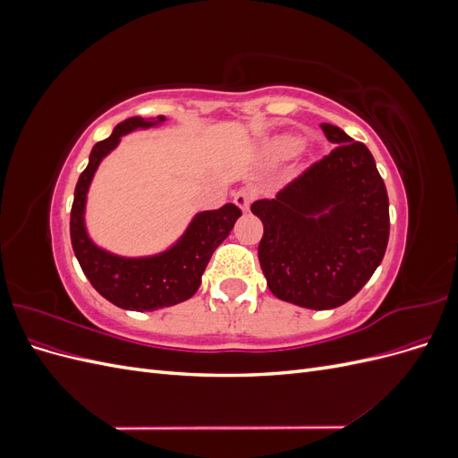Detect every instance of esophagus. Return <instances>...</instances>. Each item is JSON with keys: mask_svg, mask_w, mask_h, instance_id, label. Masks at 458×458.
I'll return each mask as SVG.
<instances>
[{"mask_svg": "<svg viewBox=\"0 0 458 458\" xmlns=\"http://www.w3.org/2000/svg\"><path fill=\"white\" fill-rule=\"evenodd\" d=\"M252 199H254V191L252 189H248V187H244V189H241V191H237L234 192V204H237L242 212H246L248 208H250V202H252Z\"/></svg>", "mask_w": 458, "mask_h": 458, "instance_id": "obj_1", "label": "esophagus"}]
</instances>
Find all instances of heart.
<instances>
[{"instance_id": "1", "label": "heart", "mask_w": 458, "mask_h": 458, "mask_svg": "<svg viewBox=\"0 0 458 458\" xmlns=\"http://www.w3.org/2000/svg\"><path fill=\"white\" fill-rule=\"evenodd\" d=\"M283 147L286 152H296L301 147V140H298V137H288Z\"/></svg>"}]
</instances>
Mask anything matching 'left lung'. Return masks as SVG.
Returning <instances> with one entry per match:
<instances>
[{
	"mask_svg": "<svg viewBox=\"0 0 458 458\" xmlns=\"http://www.w3.org/2000/svg\"><path fill=\"white\" fill-rule=\"evenodd\" d=\"M330 155L250 210L263 224L258 258L271 293L332 310L365 286L390 237V202L370 150L321 123Z\"/></svg>",
	"mask_w": 458,
	"mask_h": 458,
	"instance_id": "left-lung-1",
	"label": "left lung"
}]
</instances>
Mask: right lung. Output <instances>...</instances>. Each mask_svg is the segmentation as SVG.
I'll return each mask as SVG.
<instances>
[{"instance_id":"1","label":"right lung","mask_w":458,"mask_h":458,"mask_svg":"<svg viewBox=\"0 0 458 458\" xmlns=\"http://www.w3.org/2000/svg\"><path fill=\"white\" fill-rule=\"evenodd\" d=\"M164 116H133L120 122L113 135L99 141L89 155L88 168L81 172L71 212V241L81 271L88 281L110 303L131 311H155L189 300L200 286L202 273L216 248L224 242L242 212L234 204L219 210L200 212L189 224L172 248L157 256L122 258L97 246L86 229V200L91 179L101 160L116 148L122 135L135 130H147L164 123Z\"/></svg>"}]
</instances>
